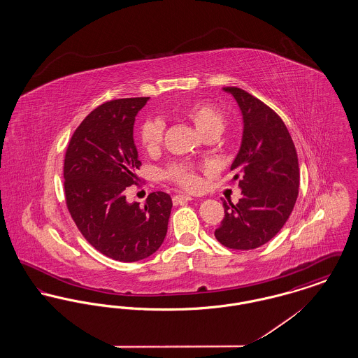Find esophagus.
I'll return each instance as SVG.
<instances>
[{"label": "esophagus", "instance_id": "1", "mask_svg": "<svg viewBox=\"0 0 358 358\" xmlns=\"http://www.w3.org/2000/svg\"><path fill=\"white\" fill-rule=\"evenodd\" d=\"M173 204L178 205L182 204V203H187V201H190L192 200V197H189V196H185V194H176V196H173Z\"/></svg>", "mask_w": 358, "mask_h": 358}]
</instances>
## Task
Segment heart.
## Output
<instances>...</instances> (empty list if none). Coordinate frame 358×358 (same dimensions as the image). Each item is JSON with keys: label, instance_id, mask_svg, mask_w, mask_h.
Returning a JSON list of instances; mask_svg holds the SVG:
<instances>
[{"label": "heart", "instance_id": "1", "mask_svg": "<svg viewBox=\"0 0 358 358\" xmlns=\"http://www.w3.org/2000/svg\"><path fill=\"white\" fill-rule=\"evenodd\" d=\"M178 115L190 120L204 136H219L225 126V117L222 110L213 103L203 101L187 103L178 108ZM164 122L155 118H148L139 126L138 139L145 152L154 154L159 150L164 141ZM200 169L201 166L190 162H173L165 169L164 176L180 187L193 189L200 182L197 174Z\"/></svg>", "mask_w": 358, "mask_h": 358}]
</instances>
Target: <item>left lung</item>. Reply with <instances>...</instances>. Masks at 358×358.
Instances as JSON below:
<instances>
[{
  "instance_id": "1",
  "label": "left lung",
  "mask_w": 358,
  "mask_h": 358,
  "mask_svg": "<svg viewBox=\"0 0 358 358\" xmlns=\"http://www.w3.org/2000/svg\"><path fill=\"white\" fill-rule=\"evenodd\" d=\"M243 114L244 131L231 165L232 182L241 187L236 205H224L215 236L231 250H254L289 220L298 197L299 165L295 145L282 118L266 103L238 87H224Z\"/></svg>"
}]
</instances>
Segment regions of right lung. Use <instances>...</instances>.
Here are the masks:
<instances>
[{"label":"right lung","instance_id":"1","mask_svg":"<svg viewBox=\"0 0 358 358\" xmlns=\"http://www.w3.org/2000/svg\"><path fill=\"white\" fill-rule=\"evenodd\" d=\"M149 98L114 99L98 106L78 126L64 155V196L83 238L101 254L131 263L154 254L168 232L171 196L153 192L145 205L129 204L141 168L133 127Z\"/></svg>","mask_w":358,"mask_h":358}]
</instances>
